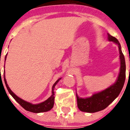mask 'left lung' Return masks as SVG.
Masks as SVG:
<instances>
[{
	"label": "left lung",
	"instance_id": "8db88e82",
	"mask_svg": "<svg viewBox=\"0 0 130 130\" xmlns=\"http://www.w3.org/2000/svg\"><path fill=\"white\" fill-rule=\"evenodd\" d=\"M107 35L108 40L112 41L118 46L120 59V73L117 80L113 84L102 91L94 93L90 97L80 98L76 93L77 106L83 112L93 113L104 109L118 96L124 86L126 78V64L125 59L121 51V44L116 38L108 33Z\"/></svg>",
	"mask_w": 130,
	"mask_h": 130
}]
</instances>
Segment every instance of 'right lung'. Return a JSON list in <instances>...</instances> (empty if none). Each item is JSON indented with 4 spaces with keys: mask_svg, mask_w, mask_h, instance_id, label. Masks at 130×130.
I'll return each mask as SVG.
<instances>
[{
    "mask_svg": "<svg viewBox=\"0 0 130 130\" xmlns=\"http://www.w3.org/2000/svg\"><path fill=\"white\" fill-rule=\"evenodd\" d=\"M6 58H7V55H6L5 57V61L6 60ZM5 67V65H4ZM4 82L5 84H6V87H7V90H8L9 94L13 97L14 99L20 104L24 109H26V111H30V112H35V113H39V112H46V111H50V110L52 109L53 108V105H54V99H55V94H54V89L55 86L57 85L58 82L60 81V80L61 78H58L55 82L54 84L53 85V87H52V94L48 99H46V101H44V102H42V103H39V104H33L32 103H28V102L26 101L23 100L21 98H19L18 95H15L11 90L9 88L8 84L7 83V81L6 79V76H5V70L4 72Z\"/></svg>",
    "mask_w": 130,
    "mask_h": 130,
    "instance_id": "obj_1",
    "label": "right lung"
}]
</instances>
